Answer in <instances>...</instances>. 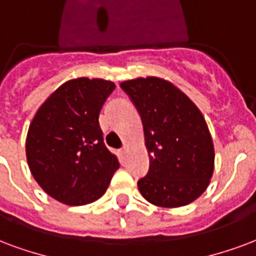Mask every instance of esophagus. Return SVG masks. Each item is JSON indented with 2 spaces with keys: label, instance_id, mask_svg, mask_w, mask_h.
I'll return each mask as SVG.
<instances>
[{
  "label": "esophagus",
  "instance_id": "34e87169",
  "mask_svg": "<svg viewBox=\"0 0 256 256\" xmlns=\"http://www.w3.org/2000/svg\"><path fill=\"white\" fill-rule=\"evenodd\" d=\"M128 152V146H123L122 149H120V154H122V156H126V153Z\"/></svg>",
  "mask_w": 256,
  "mask_h": 256
}]
</instances>
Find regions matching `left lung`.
<instances>
[{
    "label": "left lung",
    "mask_w": 256,
    "mask_h": 256,
    "mask_svg": "<svg viewBox=\"0 0 256 256\" xmlns=\"http://www.w3.org/2000/svg\"><path fill=\"white\" fill-rule=\"evenodd\" d=\"M144 124L149 171L138 180L148 202L162 208L191 204L208 188L214 146L204 115L179 88L158 77L120 84Z\"/></svg>",
    "instance_id": "left-lung-1"
}]
</instances>
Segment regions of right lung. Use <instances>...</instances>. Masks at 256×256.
Returning a JSON list of instances; mask_svg holds the SVG:
<instances>
[{"instance_id":"obj_1","label":"right lung","mask_w":256,"mask_h":256,"mask_svg":"<svg viewBox=\"0 0 256 256\" xmlns=\"http://www.w3.org/2000/svg\"><path fill=\"white\" fill-rule=\"evenodd\" d=\"M115 84L102 78L66 81L42 104L28 128L32 176L54 200L70 206L103 196L119 168L104 145L99 114Z\"/></svg>"}]
</instances>
